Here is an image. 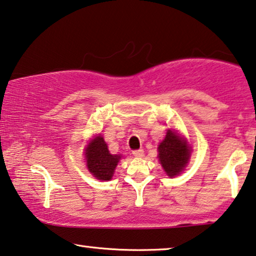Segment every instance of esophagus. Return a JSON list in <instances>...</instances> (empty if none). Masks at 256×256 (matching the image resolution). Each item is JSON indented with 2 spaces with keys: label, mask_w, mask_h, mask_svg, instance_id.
I'll list each match as a JSON object with an SVG mask.
<instances>
[{
  "label": "esophagus",
  "mask_w": 256,
  "mask_h": 256,
  "mask_svg": "<svg viewBox=\"0 0 256 256\" xmlns=\"http://www.w3.org/2000/svg\"><path fill=\"white\" fill-rule=\"evenodd\" d=\"M132 154L134 155L136 158H142V156H144V150H133Z\"/></svg>",
  "instance_id": "34e87169"
}]
</instances>
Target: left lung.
I'll return each mask as SVG.
<instances>
[{
	"label": "left lung",
	"mask_w": 256,
	"mask_h": 256,
	"mask_svg": "<svg viewBox=\"0 0 256 256\" xmlns=\"http://www.w3.org/2000/svg\"><path fill=\"white\" fill-rule=\"evenodd\" d=\"M190 147L188 141L174 130H168L166 138L158 144V161L169 177L177 176L188 166Z\"/></svg>",
	"instance_id": "obj_1"
}]
</instances>
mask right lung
I'll list each match as a JSON object with an SVG mask.
<instances>
[{"instance_id": "obj_1", "label": "right lung", "mask_w": 256, "mask_h": 256, "mask_svg": "<svg viewBox=\"0 0 256 256\" xmlns=\"http://www.w3.org/2000/svg\"><path fill=\"white\" fill-rule=\"evenodd\" d=\"M120 158V155L110 154L101 134L92 139L85 150V160L88 171L98 180H110L112 178Z\"/></svg>"}]
</instances>
